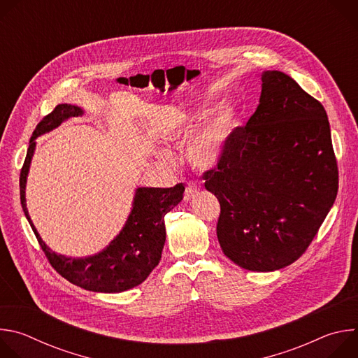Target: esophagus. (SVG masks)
Segmentation results:
<instances>
[{
    "label": "esophagus",
    "mask_w": 358,
    "mask_h": 358,
    "mask_svg": "<svg viewBox=\"0 0 358 358\" xmlns=\"http://www.w3.org/2000/svg\"><path fill=\"white\" fill-rule=\"evenodd\" d=\"M198 191H199V188L195 184H188V187L185 189V196H184L185 201H191L198 194Z\"/></svg>",
    "instance_id": "1"
}]
</instances>
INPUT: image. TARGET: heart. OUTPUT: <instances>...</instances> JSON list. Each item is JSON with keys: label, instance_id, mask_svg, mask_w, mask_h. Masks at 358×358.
Instances as JSON below:
<instances>
[{"label": "heart", "instance_id": "b5f03b06", "mask_svg": "<svg viewBox=\"0 0 358 358\" xmlns=\"http://www.w3.org/2000/svg\"><path fill=\"white\" fill-rule=\"evenodd\" d=\"M211 106L203 105L188 113H178L174 117L173 129L170 134L176 138H187L208 117ZM204 124V123H203ZM203 125V124H202ZM201 126V125H200ZM236 126V112L232 106H224L218 109L194 135L187 144L188 162L201 170H210L220 164L224 159L229 137ZM159 157L163 160H171V155L167 150H159Z\"/></svg>", "mask_w": 358, "mask_h": 358}]
</instances>
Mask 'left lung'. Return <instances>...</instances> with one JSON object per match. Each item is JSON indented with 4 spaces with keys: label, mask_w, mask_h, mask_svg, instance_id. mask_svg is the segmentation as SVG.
I'll use <instances>...</instances> for the list:
<instances>
[{
    "label": "left lung",
    "mask_w": 358,
    "mask_h": 358,
    "mask_svg": "<svg viewBox=\"0 0 358 358\" xmlns=\"http://www.w3.org/2000/svg\"><path fill=\"white\" fill-rule=\"evenodd\" d=\"M259 105L236 127L220 164L203 173L220 201L225 257L273 272L301 257L333 207L338 171L327 113L280 71L261 75Z\"/></svg>",
    "instance_id": "obj_1"
}]
</instances>
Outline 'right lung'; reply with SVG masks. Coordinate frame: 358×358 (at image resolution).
Wrapping results in <instances>:
<instances>
[{
  "label": "right lung",
  "mask_w": 358,
  "mask_h": 358,
  "mask_svg": "<svg viewBox=\"0 0 358 358\" xmlns=\"http://www.w3.org/2000/svg\"><path fill=\"white\" fill-rule=\"evenodd\" d=\"M82 115L83 110L80 108L62 103L38 123L29 140L25 163L21 170V206L49 264L61 276L90 292L120 293L143 283L159 265L166 242L164 215L181 202L185 187L180 182L170 188H136L133 207L124 227L103 250L92 257L71 258L50 249L32 224L25 199L27 178L36 147L35 140L52 131L65 120Z\"/></svg>",
  "instance_id": "right-lung-1"
}]
</instances>
